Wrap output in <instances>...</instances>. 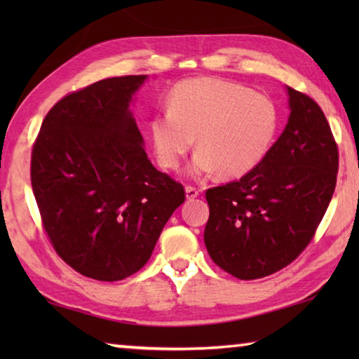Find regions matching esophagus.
<instances>
[{"instance_id": "1", "label": "esophagus", "mask_w": 359, "mask_h": 359, "mask_svg": "<svg viewBox=\"0 0 359 359\" xmlns=\"http://www.w3.org/2000/svg\"><path fill=\"white\" fill-rule=\"evenodd\" d=\"M185 193H187V199H194V198L199 196L198 188H194L191 185H187L185 187Z\"/></svg>"}]
</instances>
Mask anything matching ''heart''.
<instances>
[{
	"label": "heart",
	"instance_id": "b5f03b06",
	"mask_svg": "<svg viewBox=\"0 0 359 359\" xmlns=\"http://www.w3.org/2000/svg\"><path fill=\"white\" fill-rule=\"evenodd\" d=\"M168 111L151 117L149 133L161 168L177 169L196 136L191 174L217 171L234 179L264 160L278 130L272 100L218 77H190L168 95Z\"/></svg>",
	"mask_w": 359,
	"mask_h": 359
}]
</instances>
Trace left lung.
I'll return each instance as SVG.
<instances>
[{
  "label": "left lung",
  "mask_w": 359,
  "mask_h": 359,
  "mask_svg": "<svg viewBox=\"0 0 359 359\" xmlns=\"http://www.w3.org/2000/svg\"><path fill=\"white\" fill-rule=\"evenodd\" d=\"M290 118L264 160L244 177L209 188L204 242L241 280L283 269L313 239L336 188L339 150L321 107L287 87Z\"/></svg>",
  "instance_id": "left-lung-1"
}]
</instances>
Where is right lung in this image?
Returning a JSON list of instances; mask_svg holds the SVG:
<instances>
[{
  "label": "right lung",
  "instance_id": "add662e5",
  "mask_svg": "<svg viewBox=\"0 0 359 359\" xmlns=\"http://www.w3.org/2000/svg\"><path fill=\"white\" fill-rule=\"evenodd\" d=\"M145 76L66 95L42 121L32 187L58 257L82 276L123 280L147 263L184 185L154 168L130 102Z\"/></svg>",
  "mask_w": 359,
  "mask_h": 359
}]
</instances>
